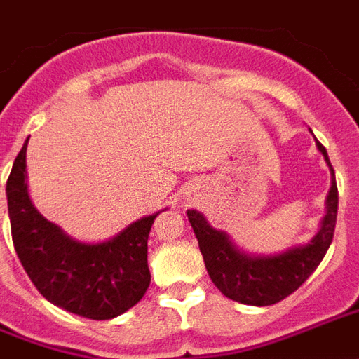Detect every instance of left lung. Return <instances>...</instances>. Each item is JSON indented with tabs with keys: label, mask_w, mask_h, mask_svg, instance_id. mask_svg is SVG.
Listing matches in <instances>:
<instances>
[{
	"label": "left lung",
	"mask_w": 359,
	"mask_h": 359,
	"mask_svg": "<svg viewBox=\"0 0 359 359\" xmlns=\"http://www.w3.org/2000/svg\"><path fill=\"white\" fill-rule=\"evenodd\" d=\"M316 144L325 163L330 164L333 180L327 195V214L322 219V227L316 236L309 244L292 248L278 255L253 257L238 252L233 242L229 241L227 234L210 227V223L201 212L187 210V217L201 246L206 271L215 287L225 297L253 306L280 303L282 299L299 290L322 263L335 233L339 191H337L335 172L327 157V151L320 142Z\"/></svg>",
	"instance_id": "8db88e82"
}]
</instances>
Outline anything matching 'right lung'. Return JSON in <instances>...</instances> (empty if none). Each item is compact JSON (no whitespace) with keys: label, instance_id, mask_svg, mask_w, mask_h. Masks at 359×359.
I'll list each match as a JSON object with an SVG mask.
<instances>
[{"label":"right lung","instance_id":"add662e5","mask_svg":"<svg viewBox=\"0 0 359 359\" xmlns=\"http://www.w3.org/2000/svg\"><path fill=\"white\" fill-rule=\"evenodd\" d=\"M26 144L7 180L13 244L43 297L88 320H111L144 297L151 282L147 238L161 212L130 223L117 236L83 244L43 217L28 196Z\"/></svg>","mask_w":359,"mask_h":359}]
</instances>
